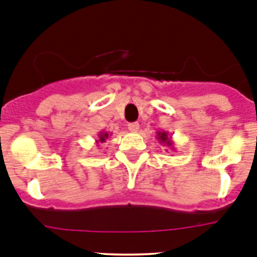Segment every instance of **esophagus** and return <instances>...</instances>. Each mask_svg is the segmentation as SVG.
I'll use <instances>...</instances> for the list:
<instances>
[{
    "label": "esophagus",
    "instance_id": "1",
    "mask_svg": "<svg viewBox=\"0 0 257 257\" xmlns=\"http://www.w3.org/2000/svg\"><path fill=\"white\" fill-rule=\"evenodd\" d=\"M128 129H129V132H132V133H137V132L140 131V124L138 123L128 124Z\"/></svg>",
    "mask_w": 257,
    "mask_h": 257
}]
</instances>
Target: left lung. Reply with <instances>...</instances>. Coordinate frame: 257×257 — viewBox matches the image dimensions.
I'll return each instance as SVG.
<instances>
[{"label": "left lung", "mask_w": 257, "mask_h": 257, "mask_svg": "<svg viewBox=\"0 0 257 257\" xmlns=\"http://www.w3.org/2000/svg\"><path fill=\"white\" fill-rule=\"evenodd\" d=\"M156 138L158 140V142L161 143V145L166 146V147L169 148H174V142H172L171 137L169 136V133L167 132H157L156 133Z\"/></svg>", "instance_id": "8db88e82"}]
</instances>
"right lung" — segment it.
<instances>
[{
	"label": "right lung",
	"mask_w": 257,
	"mask_h": 257,
	"mask_svg": "<svg viewBox=\"0 0 257 257\" xmlns=\"http://www.w3.org/2000/svg\"><path fill=\"white\" fill-rule=\"evenodd\" d=\"M109 136H111V134L109 133V132H99V134H97V140H96V143H104L106 142V140L109 138Z\"/></svg>",
	"instance_id": "add662e5"
}]
</instances>
